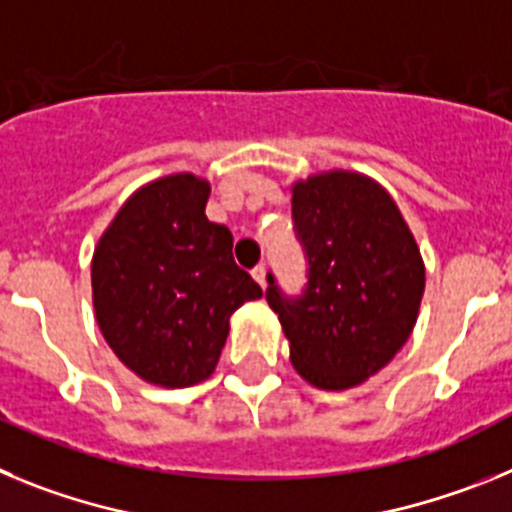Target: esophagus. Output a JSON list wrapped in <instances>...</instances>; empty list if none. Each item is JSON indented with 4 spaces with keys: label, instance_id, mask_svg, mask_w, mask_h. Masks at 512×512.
<instances>
[{
    "label": "esophagus",
    "instance_id": "obj_1",
    "mask_svg": "<svg viewBox=\"0 0 512 512\" xmlns=\"http://www.w3.org/2000/svg\"><path fill=\"white\" fill-rule=\"evenodd\" d=\"M251 274H253V279H256V282L261 284V287H266V266L264 264L256 266V269H253Z\"/></svg>",
    "mask_w": 512,
    "mask_h": 512
}]
</instances>
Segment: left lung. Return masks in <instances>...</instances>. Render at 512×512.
Here are the masks:
<instances>
[{"instance_id":"1","label":"left lung","mask_w":512,"mask_h":512,"mask_svg":"<svg viewBox=\"0 0 512 512\" xmlns=\"http://www.w3.org/2000/svg\"><path fill=\"white\" fill-rule=\"evenodd\" d=\"M292 220L307 284L287 297L269 274L266 302L300 377L348 390L390 364L413 333L425 289L418 243L390 194L354 171L297 182Z\"/></svg>"}]
</instances>
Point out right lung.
I'll list each match as a JSON object with an SVG mask.
<instances>
[{
    "label": "right lung",
    "instance_id": "right-lung-1",
    "mask_svg": "<svg viewBox=\"0 0 512 512\" xmlns=\"http://www.w3.org/2000/svg\"><path fill=\"white\" fill-rule=\"evenodd\" d=\"M210 184L171 174L140 187L94 248V312L117 359L151 384L215 372L230 315L261 287L233 261V235L205 215Z\"/></svg>",
    "mask_w": 512,
    "mask_h": 512
}]
</instances>
